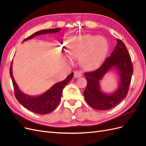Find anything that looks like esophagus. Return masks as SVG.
I'll return each instance as SVG.
<instances>
[{
  "instance_id": "obj_1",
  "label": "esophagus",
  "mask_w": 146,
  "mask_h": 146,
  "mask_svg": "<svg viewBox=\"0 0 146 146\" xmlns=\"http://www.w3.org/2000/svg\"><path fill=\"white\" fill-rule=\"evenodd\" d=\"M74 76L75 78H76L81 77V76H82L81 73L79 71H78V70H76V71H75V72H74Z\"/></svg>"
}]
</instances>
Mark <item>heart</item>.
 I'll return each instance as SVG.
<instances>
[{"label": "heart", "instance_id": "obj_1", "mask_svg": "<svg viewBox=\"0 0 146 146\" xmlns=\"http://www.w3.org/2000/svg\"><path fill=\"white\" fill-rule=\"evenodd\" d=\"M108 47V42L104 37L87 34L74 37L68 46V52L70 57L79 58L83 68L93 70L101 65Z\"/></svg>", "mask_w": 146, "mask_h": 146}]
</instances>
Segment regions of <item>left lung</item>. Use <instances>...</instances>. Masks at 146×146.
Returning <instances> with one entry per match:
<instances>
[{"label":"left lung","instance_id":"8db88e82","mask_svg":"<svg viewBox=\"0 0 146 146\" xmlns=\"http://www.w3.org/2000/svg\"><path fill=\"white\" fill-rule=\"evenodd\" d=\"M117 44L110 56L98 70L86 73L87 85L84 92L87 104L97 110L112 109L127 95L133 68L130 54L124 42L117 39ZM116 71L119 75V87L114 92L106 94L102 90L100 81L106 74Z\"/></svg>","mask_w":146,"mask_h":146}]
</instances>
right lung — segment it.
Masks as SVG:
<instances>
[{"label": "right lung", "mask_w": 146, "mask_h": 146, "mask_svg": "<svg viewBox=\"0 0 146 146\" xmlns=\"http://www.w3.org/2000/svg\"><path fill=\"white\" fill-rule=\"evenodd\" d=\"M61 30L60 28L42 30L35 33L28 37L22 42L31 39L33 37L41 35L52 34ZM13 61L10 68V74L12 80L15 97L18 102L28 110L39 115H45L53 111L60 102L62 91L65 86L71 81L73 77V73L64 79V81L56 83L44 93L38 96H31L23 93L19 88L13 75Z\"/></svg>", "instance_id": "obj_1"}]
</instances>
